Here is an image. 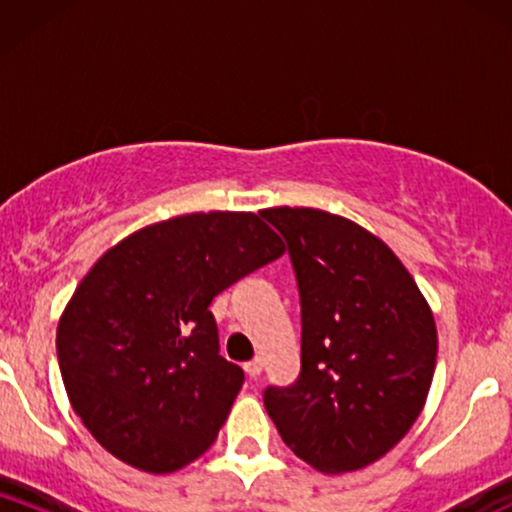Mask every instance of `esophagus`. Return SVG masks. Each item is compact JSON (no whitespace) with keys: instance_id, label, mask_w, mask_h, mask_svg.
<instances>
[{"instance_id":"34e87169","label":"esophagus","mask_w":512,"mask_h":512,"mask_svg":"<svg viewBox=\"0 0 512 512\" xmlns=\"http://www.w3.org/2000/svg\"><path fill=\"white\" fill-rule=\"evenodd\" d=\"M243 368H245V373L250 375V378H257V375L262 373V358H260V356H255V358H252V361L245 363Z\"/></svg>"}]
</instances>
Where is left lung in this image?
Instances as JSON below:
<instances>
[{"mask_svg":"<svg viewBox=\"0 0 512 512\" xmlns=\"http://www.w3.org/2000/svg\"><path fill=\"white\" fill-rule=\"evenodd\" d=\"M289 248L301 298V373L269 385L281 440L320 472H354L407 436L424 409L433 313L380 238L320 209H264Z\"/></svg>","mask_w":512,"mask_h":512,"instance_id":"obj_1","label":"left lung"}]
</instances>
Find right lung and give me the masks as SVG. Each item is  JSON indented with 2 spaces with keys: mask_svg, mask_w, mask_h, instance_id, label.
I'll return each mask as SVG.
<instances>
[{
  "mask_svg": "<svg viewBox=\"0 0 512 512\" xmlns=\"http://www.w3.org/2000/svg\"><path fill=\"white\" fill-rule=\"evenodd\" d=\"M281 255L262 214L209 211L146 226L93 264L57 325V361L110 455L168 474L209 450L245 383L209 305Z\"/></svg>",
  "mask_w": 512,
  "mask_h": 512,
  "instance_id": "right-lung-1",
  "label": "right lung"
}]
</instances>
